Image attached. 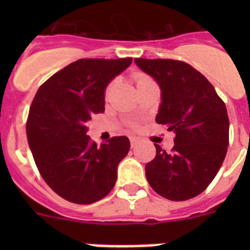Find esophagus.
<instances>
[{
    "instance_id": "esophagus-1",
    "label": "esophagus",
    "mask_w": 250,
    "mask_h": 250,
    "mask_svg": "<svg viewBox=\"0 0 250 250\" xmlns=\"http://www.w3.org/2000/svg\"><path fill=\"white\" fill-rule=\"evenodd\" d=\"M130 144H131V147H135L136 145L139 144V139L138 138H130Z\"/></svg>"
}]
</instances>
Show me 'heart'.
<instances>
[{
    "mask_svg": "<svg viewBox=\"0 0 250 250\" xmlns=\"http://www.w3.org/2000/svg\"><path fill=\"white\" fill-rule=\"evenodd\" d=\"M135 80H136V85H140V83L149 81L150 79L147 76H145V75L139 74V75H136V76H135ZM111 89H112V83L109 86V87H107V90H106V95H109V92L111 91Z\"/></svg>",
    "mask_w": 250,
    "mask_h": 250,
    "instance_id": "b5f03b06",
    "label": "heart"
}]
</instances>
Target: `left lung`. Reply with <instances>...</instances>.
Segmentation results:
<instances>
[{"label":"left lung","mask_w":250,"mask_h":250,"mask_svg":"<svg viewBox=\"0 0 250 250\" xmlns=\"http://www.w3.org/2000/svg\"><path fill=\"white\" fill-rule=\"evenodd\" d=\"M135 63L160 87L155 121L175 132L170 152L155 144V158L145 165L147 182L167 199H191L213 182L224 161L229 144L225 104L189 63L161 59H135Z\"/></svg>","instance_id":"obj_1"}]
</instances>
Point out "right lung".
I'll list each match as a JSON object with an SVG mask.
<instances>
[{
  "mask_svg": "<svg viewBox=\"0 0 250 250\" xmlns=\"http://www.w3.org/2000/svg\"><path fill=\"white\" fill-rule=\"evenodd\" d=\"M132 59H81L48 79L31 104L26 132L40 174L61 198L91 204L105 198L118 179L130 141L115 136L100 146L86 124L105 111V90Z\"/></svg>",
  "mask_w": 250,
  "mask_h": 250,
  "instance_id": "1",
  "label": "right lung"
}]
</instances>
